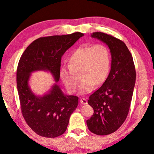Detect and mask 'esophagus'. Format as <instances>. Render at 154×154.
I'll return each instance as SVG.
<instances>
[{"instance_id":"obj_1","label":"esophagus","mask_w":154,"mask_h":154,"mask_svg":"<svg viewBox=\"0 0 154 154\" xmlns=\"http://www.w3.org/2000/svg\"><path fill=\"white\" fill-rule=\"evenodd\" d=\"M80 103L82 104V105H86L88 103L87 100L85 98H81L80 99Z\"/></svg>"}]
</instances>
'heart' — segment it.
Masks as SVG:
<instances>
[{
  "label": "heart",
  "mask_w": 154,
  "mask_h": 154,
  "mask_svg": "<svg viewBox=\"0 0 154 154\" xmlns=\"http://www.w3.org/2000/svg\"><path fill=\"white\" fill-rule=\"evenodd\" d=\"M68 66L60 70V77L69 92L73 93L78 86L79 73L82 80L81 94H87L96 85L105 82L111 68V57L109 48L103 44L80 47L69 58Z\"/></svg>",
  "instance_id": "1"
}]
</instances>
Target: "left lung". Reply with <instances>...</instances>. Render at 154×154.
<instances>
[{
  "label": "left lung",
  "instance_id": "obj_1",
  "mask_svg": "<svg viewBox=\"0 0 154 154\" xmlns=\"http://www.w3.org/2000/svg\"><path fill=\"white\" fill-rule=\"evenodd\" d=\"M91 36L109 47L111 66L102 86L90 96L88 103L94 111L86 123L94 134L107 135L116 132L127 118L136 71L132 54L123 41L101 32H93Z\"/></svg>",
  "mask_w": 154,
  "mask_h": 154
}]
</instances>
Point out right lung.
Here are the masks:
<instances>
[{
	"label": "right lung",
	"instance_id": "add662e5",
	"mask_svg": "<svg viewBox=\"0 0 154 154\" xmlns=\"http://www.w3.org/2000/svg\"><path fill=\"white\" fill-rule=\"evenodd\" d=\"M82 32L38 38L26 49L17 69V88L21 110L25 121L41 137L55 138L66 131L69 119L78 105L77 96L62 92L60 79L61 58L80 37ZM51 72L56 83L43 96H36L28 84L31 72Z\"/></svg>",
	"mask_w": 154,
	"mask_h": 154
}]
</instances>
